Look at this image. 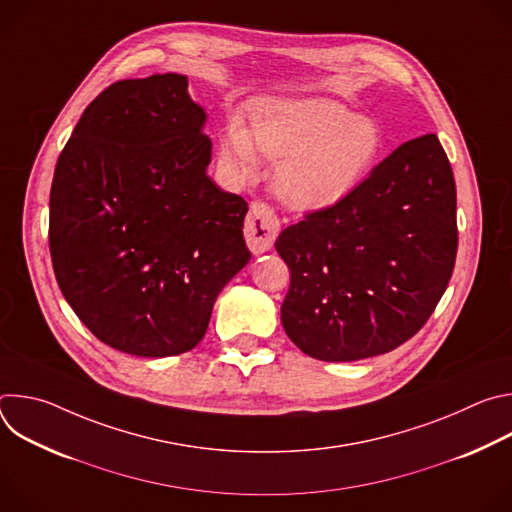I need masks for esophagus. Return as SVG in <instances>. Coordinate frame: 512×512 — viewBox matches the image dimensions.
Segmentation results:
<instances>
[{
	"label": "esophagus",
	"instance_id": "obj_1",
	"mask_svg": "<svg viewBox=\"0 0 512 512\" xmlns=\"http://www.w3.org/2000/svg\"><path fill=\"white\" fill-rule=\"evenodd\" d=\"M279 233L275 212L265 202H253L245 218V241L255 255L267 253Z\"/></svg>",
	"mask_w": 512,
	"mask_h": 512
}]
</instances>
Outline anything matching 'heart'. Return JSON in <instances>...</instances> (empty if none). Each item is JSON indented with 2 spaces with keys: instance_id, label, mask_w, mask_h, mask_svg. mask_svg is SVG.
<instances>
[{
  "instance_id": "obj_1",
  "label": "heart",
  "mask_w": 512,
  "mask_h": 512,
  "mask_svg": "<svg viewBox=\"0 0 512 512\" xmlns=\"http://www.w3.org/2000/svg\"><path fill=\"white\" fill-rule=\"evenodd\" d=\"M279 162L275 186L294 208L316 210L350 194L383 150V131L332 101H269L251 111V131L231 121L221 160L239 180L251 178L257 154Z\"/></svg>"
}]
</instances>
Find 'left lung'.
<instances>
[{"mask_svg": "<svg viewBox=\"0 0 512 512\" xmlns=\"http://www.w3.org/2000/svg\"><path fill=\"white\" fill-rule=\"evenodd\" d=\"M289 340L350 362L407 342L442 300L458 251L456 182L435 133L405 141L336 204L275 241Z\"/></svg>", "mask_w": 512, "mask_h": 512, "instance_id": "left-lung-1", "label": "left lung"}]
</instances>
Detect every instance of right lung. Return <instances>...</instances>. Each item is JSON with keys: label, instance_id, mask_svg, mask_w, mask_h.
<instances>
[{"label": "right lung", "instance_id": "add662e5", "mask_svg": "<svg viewBox=\"0 0 512 512\" xmlns=\"http://www.w3.org/2000/svg\"><path fill=\"white\" fill-rule=\"evenodd\" d=\"M204 123L176 72L119 81L85 109L56 162L54 275L81 322L115 350H192L218 294L251 259L247 202L206 174Z\"/></svg>", "mask_w": 512, "mask_h": 512}]
</instances>
